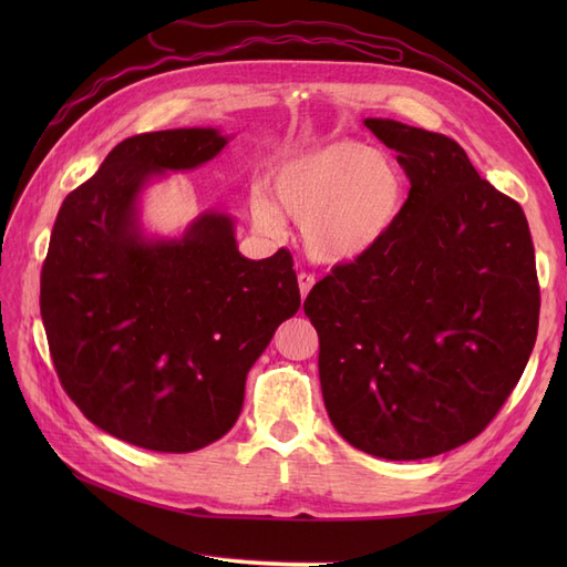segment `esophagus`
Instances as JSON below:
<instances>
[{
    "label": "esophagus",
    "instance_id": "34e87169",
    "mask_svg": "<svg viewBox=\"0 0 567 567\" xmlns=\"http://www.w3.org/2000/svg\"><path fill=\"white\" fill-rule=\"evenodd\" d=\"M298 286H300V296H302V300H305L307 293H310L312 286H315V277H312V274L300 271V274H298Z\"/></svg>",
    "mask_w": 567,
    "mask_h": 567
}]
</instances>
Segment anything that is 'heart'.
Returning <instances> with one entry per match:
<instances>
[{"label":"heart","mask_w":567,"mask_h":567,"mask_svg":"<svg viewBox=\"0 0 567 567\" xmlns=\"http://www.w3.org/2000/svg\"><path fill=\"white\" fill-rule=\"evenodd\" d=\"M277 208L302 225V244L317 262L348 265L379 248L406 208L402 167L369 144L338 140L286 161L274 175ZM252 217L277 236L274 205L257 196Z\"/></svg>","instance_id":"heart-1"}]
</instances>
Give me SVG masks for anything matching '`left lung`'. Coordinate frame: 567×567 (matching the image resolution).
<instances>
[{
    "mask_svg": "<svg viewBox=\"0 0 567 567\" xmlns=\"http://www.w3.org/2000/svg\"><path fill=\"white\" fill-rule=\"evenodd\" d=\"M364 125L398 151L406 208L310 290L305 315L336 431L373 456L427 458L483 433L520 381L539 323L535 248L520 205L450 136Z\"/></svg>",
    "mask_w": 567,
    "mask_h": 567,
    "instance_id": "left-lung-1",
    "label": "left lung"
}]
</instances>
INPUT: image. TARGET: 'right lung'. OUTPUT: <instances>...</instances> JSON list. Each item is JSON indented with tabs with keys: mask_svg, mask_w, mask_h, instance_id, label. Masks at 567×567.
<instances>
[{
	"mask_svg": "<svg viewBox=\"0 0 567 567\" xmlns=\"http://www.w3.org/2000/svg\"><path fill=\"white\" fill-rule=\"evenodd\" d=\"M215 127L136 134L68 194L40 279L59 381L101 431L153 452H196L231 431L246 375L300 307L288 250L248 260L234 219L205 210L148 238L144 188L227 146Z\"/></svg>",
	"mask_w": 567,
	"mask_h": 567,
	"instance_id": "obj_1",
	"label": "right lung"
}]
</instances>
